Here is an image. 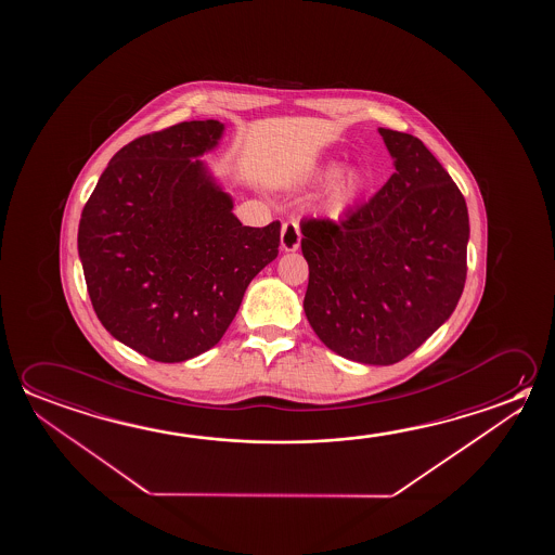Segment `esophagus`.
Here are the masks:
<instances>
[{
	"label": "esophagus",
	"instance_id": "obj_1",
	"mask_svg": "<svg viewBox=\"0 0 555 555\" xmlns=\"http://www.w3.org/2000/svg\"><path fill=\"white\" fill-rule=\"evenodd\" d=\"M300 227L291 220L284 222L281 230V249L282 251H296L300 247Z\"/></svg>",
	"mask_w": 555,
	"mask_h": 555
}]
</instances>
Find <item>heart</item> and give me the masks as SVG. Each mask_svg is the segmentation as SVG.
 <instances>
[{
  "instance_id": "obj_1",
  "label": "heart",
  "mask_w": 555,
  "mask_h": 555,
  "mask_svg": "<svg viewBox=\"0 0 555 555\" xmlns=\"http://www.w3.org/2000/svg\"><path fill=\"white\" fill-rule=\"evenodd\" d=\"M319 180L323 183H331L328 188V201L343 207L346 203L354 199L358 191L362 188V173L356 168H348L340 172V163H328L319 172Z\"/></svg>"
}]
</instances>
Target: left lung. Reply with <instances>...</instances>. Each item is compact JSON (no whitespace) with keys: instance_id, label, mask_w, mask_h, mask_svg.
Here are the masks:
<instances>
[{"instance_id":"left-lung-1","label":"left lung","mask_w":555,"mask_h":555,"mask_svg":"<svg viewBox=\"0 0 555 555\" xmlns=\"http://www.w3.org/2000/svg\"><path fill=\"white\" fill-rule=\"evenodd\" d=\"M395 173L346 219L304 220L309 325L346 360L391 365L451 318L470 237L463 193L418 137L379 128Z\"/></svg>"}]
</instances>
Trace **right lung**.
Returning <instances> with one entry per match:
<instances>
[{
	"instance_id": "right-lung-1",
	"label": "right lung",
	"mask_w": 555,
	"mask_h": 555,
	"mask_svg": "<svg viewBox=\"0 0 555 555\" xmlns=\"http://www.w3.org/2000/svg\"><path fill=\"white\" fill-rule=\"evenodd\" d=\"M224 124L183 121L131 141L82 209L79 259L102 325L155 362L219 343L249 282L276 259L281 224L242 227L201 156Z\"/></svg>"
}]
</instances>
